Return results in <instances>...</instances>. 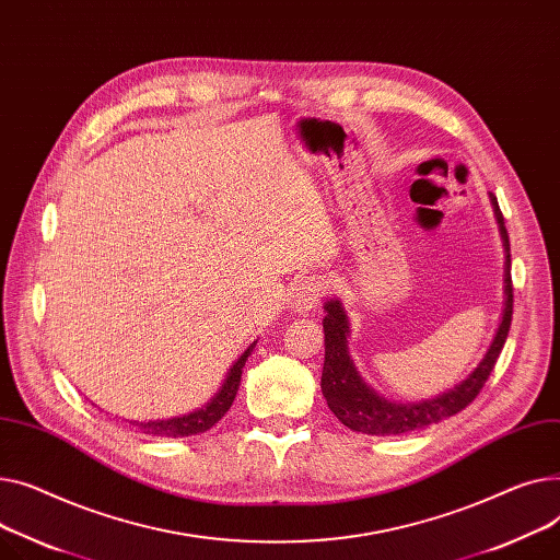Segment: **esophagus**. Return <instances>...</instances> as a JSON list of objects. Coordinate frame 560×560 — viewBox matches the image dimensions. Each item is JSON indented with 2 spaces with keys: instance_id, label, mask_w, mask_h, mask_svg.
Returning a JSON list of instances; mask_svg holds the SVG:
<instances>
[{
  "instance_id": "obj_1",
  "label": "esophagus",
  "mask_w": 560,
  "mask_h": 560,
  "mask_svg": "<svg viewBox=\"0 0 560 560\" xmlns=\"http://www.w3.org/2000/svg\"><path fill=\"white\" fill-rule=\"evenodd\" d=\"M325 291H327V282H325L323 276H316V273L303 276V278L295 280L293 287H291V293H289L291 295V307L295 312H310V310L318 307Z\"/></svg>"
}]
</instances>
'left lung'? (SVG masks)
<instances>
[{"mask_svg":"<svg viewBox=\"0 0 560 560\" xmlns=\"http://www.w3.org/2000/svg\"><path fill=\"white\" fill-rule=\"evenodd\" d=\"M492 208L500 223V233L506 248V307L502 314L500 330L492 339L486 357L479 361V366L454 388L441 393L432 400L420 402H390L359 377L357 369L352 366V359L348 354V316L339 301L325 303V318H323V332H325V364L320 375V390L327 400L330 411L352 432L371 434V436H393V434H407L413 430H422L427 424L441 422L458 411H464L483 388L486 380L490 377L492 369L498 364V357L506 343L509 327L513 318V282H511V248H509V233L504 228V217L498 206V199L490 194Z\"/></svg>","mask_w":560,"mask_h":560,"instance_id":"8db88e82","label":"left lung"}]
</instances>
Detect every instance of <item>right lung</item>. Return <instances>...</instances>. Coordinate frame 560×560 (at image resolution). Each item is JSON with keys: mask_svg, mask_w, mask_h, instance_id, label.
Listing matches in <instances>:
<instances>
[{"mask_svg": "<svg viewBox=\"0 0 560 560\" xmlns=\"http://www.w3.org/2000/svg\"><path fill=\"white\" fill-rule=\"evenodd\" d=\"M257 341H253L244 354L235 361L233 366H230L221 388L217 390V396L203 405L201 409H196L187 416H176V418H167V420H149V422H140V420H130V424H136L142 434L149 436H170V439H183V436H194V434H203L208 432L212 424H217L225 411L233 405L235 396H237V388L242 382V369L246 364L248 354L253 352Z\"/></svg>", "mask_w": 560, "mask_h": 560, "instance_id": "obj_1", "label": "right lung"}]
</instances>
